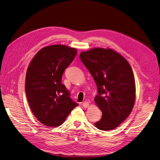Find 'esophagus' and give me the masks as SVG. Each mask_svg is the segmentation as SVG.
<instances>
[{
	"instance_id": "esophagus-1",
	"label": "esophagus",
	"mask_w": 160,
	"mask_h": 160,
	"mask_svg": "<svg viewBox=\"0 0 160 160\" xmlns=\"http://www.w3.org/2000/svg\"><path fill=\"white\" fill-rule=\"evenodd\" d=\"M82 106H83V107L85 108H89V103L88 102H87V101H85V102L82 103Z\"/></svg>"
}]
</instances>
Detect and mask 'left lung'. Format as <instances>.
Returning <instances> with one entry per match:
<instances>
[{"label":"left lung","mask_w":160,"mask_h":160,"mask_svg":"<svg viewBox=\"0 0 160 160\" xmlns=\"http://www.w3.org/2000/svg\"><path fill=\"white\" fill-rule=\"evenodd\" d=\"M80 59L98 87L95 104L102 118L95 123L103 131L118 128L133 109L135 100L133 72L128 61L111 49L94 48L80 53Z\"/></svg>","instance_id":"obj_1"}]
</instances>
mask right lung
<instances>
[{
	"label": "right lung",
	"mask_w": 160,
	"mask_h": 160,
	"mask_svg": "<svg viewBox=\"0 0 160 160\" xmlns=\"http://www.w3.org/2000/svg\"><path fill=\"white\" fill-rule=\"evenodd\" d=\"M77 49L63 45L42 48L32 58L27 71L25 91L33 115L46 126L65 122L78 104L62 84V75L77 55Z\"/></svg>",
	"instance_id": "1"
}]
</instances>
